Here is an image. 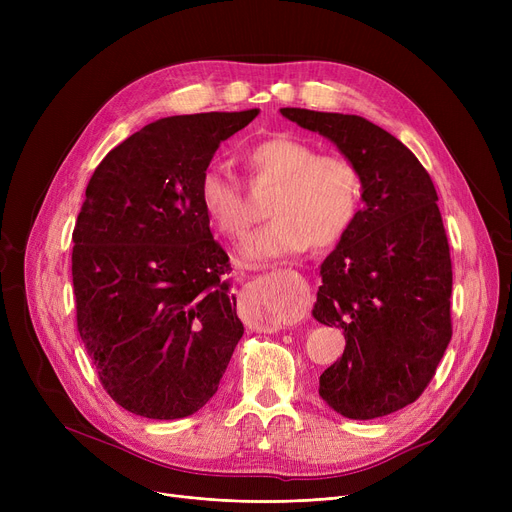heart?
Returning a JSON list of instances; mask_svg holds the SVG:
<instances>
[{
    "instance_id": "1",
    "label": "heart",
    "mask_w": 512,
    "mask_h": 512,
    "mask_svg": "<svg viewBox=\"0 0 512 512\" xmlns=\"http://www.w3.org/2000/svg\"><path fill=\"white\" fill-rule=\"evenodd\" d=\"M253 182H276L267 199L272 220L242 245L249 261H265L313 249H330L357 222L363 180L351 159L317 153L309 143L278 134L242 153ZM197 201L211 226L228 238L247 232L251 218L240 186L218 168H207L197 184Z\"/></svg>"
}]
</instances>
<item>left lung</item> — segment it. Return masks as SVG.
<instances>
[{
	"label": "left lung",
	"instance_id": "obj_1",
	"mask_svg": "<svg viewBox=\"0 0 512 512\" xmlns=\"http://www.w3.org/2000/svg\"><path fill=\"white\" fill-rule=\"evenodd\" d=\"M324 134L361 172L363 209L321 263L313 317L344 330V353L319 396L348 419H375L415 402L452 338V263L438 193L419 159L361 116L282 107Z\"/></svg>",
	"mask_w": 512,
	"mask_h": 512
}]
</instances>
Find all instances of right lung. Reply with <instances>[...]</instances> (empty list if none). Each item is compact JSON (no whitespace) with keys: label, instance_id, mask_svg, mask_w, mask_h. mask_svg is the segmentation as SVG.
<instances>
[{"label":"right lung","instance_id":"obj_1","mask_svg":"<svg viewBox=\"0 0 512 512\" xmlns=\"http://www.w3.org/2000/svg\"><path fill=\"white\" fill-rule=\"evenodd\" d=\"M259 110L147 124L95 168L72 232L76 328L99 382L149 419L197 413L242 338L232 270L197 201L220 143Z\"/></svg>","mask_w":512,"mask_h":512}]
</instances>
